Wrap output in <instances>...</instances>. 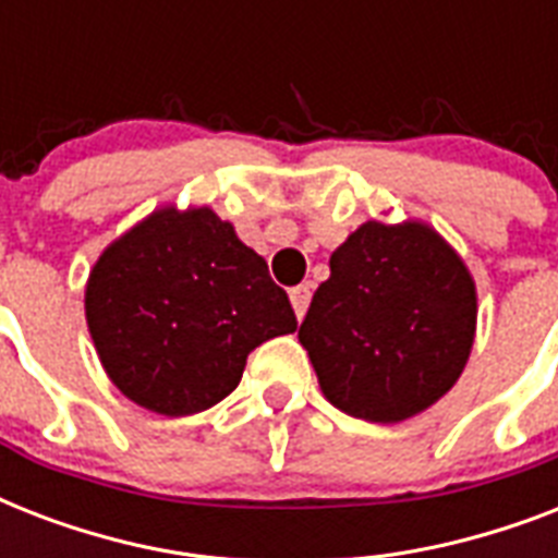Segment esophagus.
<instances>
[{"label":"esophagus","mask_w":558,"mask_h":558,"mask_svg":"<svg viewBox=\"0 0 558 558\" xmlns=\"http://www.w3.org/2000/svg\"><path fill=\"white\" fill-rule=\"evenodd\" d=\"M310 298H313V289H310V283H301V287L289 289V301H292V306H295L298 318H304L306 315Z\"/></svg>","instance_id":"esophagus-1"}]
</instances>
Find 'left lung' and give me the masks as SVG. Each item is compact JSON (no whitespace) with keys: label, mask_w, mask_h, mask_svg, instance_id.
<instances>
[{"label":"left lung","mask_w":558,"mask_h":558,"mask_svg":"<svg viewBox=\"0 0 558 558\" xmlns=\"http://www.w3.org/2000/svg\"><path fill=\"white\" fill-rule=\"evenodd\" d=\"M475 318V283L432 228L365 222L332 252L298 339L332 405L399 423L458 381Z\"/></svg>","instance_id":"8db88e82"}]
</instances>
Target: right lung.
Listing matches in <instances>:
<instances>
[{
    "mask_svg": "<svg viewBox=\"0 0 558 558\" xmlns=\"http://www.w3.org/2000/svg\"><path fill=\"white\" fill-rule=\"evenodd\" d=\"M86 322L109 379L165 416L217 405L254 348L298 327L266 260L210 208H165L109 245Z\"/></svg>",
    "mask_w": 558,
    "mask_h": 558,
    "instance_id": "obj_1",
    "label": "right lung"
}]
</instances>
